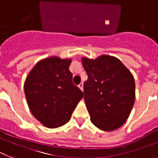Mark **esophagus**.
I'll use <instances>...</instances> for the list:
<instances>
[{"mask_svg":"<svg viewBox=\"0 0 158 158\" xmlns=\"http://www.w3.org/2000/svg\"><path fill=\"white\" fill-rule=\"evenodd\" d=\"M79 88H80V89H81L82 91L83 90V83H79Z\"/></svg>","mask_w":158,"mask_h":158,"instance_id":"1","label":"esophagus"}]
</instances>
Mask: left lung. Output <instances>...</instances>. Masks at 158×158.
Returning <instances> with one entry per match:
<instances>
[{
	"label": "left lung",
	"instance_id": "1",
	"mask_svg": "<svg viewBox=\"0 0 158 158\" xmlns=\"http://www.w3.org/2000/svg\"><path fill=\"white\" fill-rule=\"evenodd\" d=\"M88 75L83 83L84 101L97 127L106 131L120 127L128 118L135 102L131 73L114 57L103 55L95 60L83 57Z\"/></svg>",
	"mask_w": 158,
	"mask_h": 158
}]
</instances>
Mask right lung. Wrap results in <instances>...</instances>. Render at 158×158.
Masks as SVG:
<instances>
[{"instance_id": "right-lung-1", "label": "right lung", "mask_w": 158, "mask_h": 158, "mask_svg": "<svg viewBox=\"0 0 158 158\" xmlns=\"http://www.w3.org/2000/svg\"><path fill=\"white\" fill-rule=\"evenodd\" d=\"M70 61V59L56 57L44 59L26 79L24 92L29 109L47 127L66 124L83 98V92L72 82Z\"/></svg>"}]
</instances>
